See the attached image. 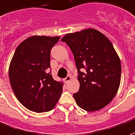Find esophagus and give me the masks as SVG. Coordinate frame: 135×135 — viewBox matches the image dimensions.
<instances>
[{
  "label": "esophagus",
  "instance_id": "obj_1",
  "mask_svg": "<svg viewBox=\"0 0 135 135\" xmlns=\"http://www.w3.org/2000/svg\"><path fill=\"white\" fill-rule=\"evenodd\" d=\"M71 79H72V78L70 77V76H68V77H66L65 79H64V82L65 83H68Z\"/></svg>",
  "mask_w": 135,
  "mask_h": 135
}]
</instances>
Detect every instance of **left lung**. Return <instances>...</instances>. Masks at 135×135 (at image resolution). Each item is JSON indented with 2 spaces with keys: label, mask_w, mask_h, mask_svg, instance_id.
<instances>
[{
  "label": "left lung",
  "mask_w": 135,
  "mask_h": 135,
  "mask_svg": "<svg viewBox=\"0 0 135 135\" xmlns=\"http://www.w3.org/2000/svg\"><path fill=\"white\" fill-rule=\"evenodd\" d=\"M61 41L70 48L79 74V90L73 94L76 104L87 112L103 109L116 96L121 80V61L112 42L94 28L70 33Z\"/></svg>",
  "instance_id": "8db88e82"
}]
</instances>
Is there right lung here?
Listing matches in <instances>:
<instances>
[{"mask_svg": "<svg viewBox=\"0 0 135 135\" xmlns=\"http://www.w3.org/2000/svg\"><path fill=\"white\" fill-rule=\"evenodd\" d=\"M60 36H32L18 45L8 69L11 88L21 104L42 113L55 107L62 93V83L53 79L50 51Z\"/></svg>", "mask_w": 135, "mask_h": 135, "instance_id": "add662e5", "label": "right lung"}]
</instances>
